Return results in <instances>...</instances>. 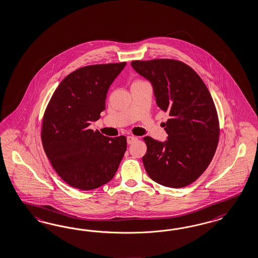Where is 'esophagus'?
Instances as JSON below:
<instances>
[{"mask_svg":"<svg viewBox=\"0 0 258 258\" xmlns=\"http://www.w3.org/2000/svg\"><path fill=\"white\" fill-rule=\"evenodd\" d=\"M138 140V138H136V137H132V136H129V137H127V143L130 145V144H133L134 142H136Z\"/></svg>","mask_w":258,"mask_h":258,"instance_id":"34e87169","label":"esophagus"}]
</instances>
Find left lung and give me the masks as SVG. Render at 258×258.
<instances>
[{
	"label": "left lung",
	"instance_id": "obj_1",
	"mask_svg": "<svg viewBox=\"0 0 258 258\" xmlns=\"http://www.w3.org/2000/svg\"><path fill=\"white\" fill-rule=\"evenodd\" d=\"M133 69L152 84L158 108L168 112V140H143L142 157L151 179L180 188L197 180L213 158L220 127L213 99L191 68L173 59L132 61Z\"/></svg>",
	"mask_w": 258,
	"mask_h": 258
}]
</instances>
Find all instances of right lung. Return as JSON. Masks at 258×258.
Returning <instances> with one entry per match:
<instances>
[{
    "label": "right lung",
    "instance_id": "add662e5",
    "mask_svg": "<svg viewBox=\"0 0 258 258\" xmlns=\"http://www.w3.org/2000/svg\"><path fill=\"white\" fill-rule=\"evenodd\" d=\"M126 62L83 67L59 84L46 108L41 140L52 168L67 184L90 190L118 170L124 136L108 138L89 129L105 109L107 91Z\"/></svg>",
    "mask_w": 258,
    "mask_h": 258
}]
</instances>
